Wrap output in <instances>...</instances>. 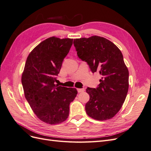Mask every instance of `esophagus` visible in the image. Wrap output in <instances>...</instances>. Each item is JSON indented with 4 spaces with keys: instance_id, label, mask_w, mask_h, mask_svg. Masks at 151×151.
Returning a JSON list of instances; mask_svg holds the SVG:
<instances>
[{
    "instance_id": "34e87169",
    "label": "esophagus",
    "mask_w": 151,
    "mask_h": 151,
    "mask_svg": "<svg viewBox=\"0 0 151 151\" xmlns=\"http://www.w3.org/2000/svg\"><path fill=\"white\" fill-rule=\"evenodd\" d=\"M85 91V89L84 88H82V89H77V91H78V93H83L84 92V91Z\"/></svg>"
}]
</instances>
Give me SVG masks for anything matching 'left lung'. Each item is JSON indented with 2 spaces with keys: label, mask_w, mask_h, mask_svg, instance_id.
Instances as JSON below:
<instances>
[{
  "label": "left lung",
  "mask_w": 151,
  "mask_h": 151,
  "mask_svg": "<svg viewBox=\"0 0 151 151\" xmlns=\"http://www.w3.org/2000/svg\"><path fill=\"white\" fill-rule=\"evenodd\" d=\"M77 54L93 73L101 76L97 88H88L86 104L88 115L96 120L111 119L120 111L129 90V70L123 55L110 41L98 36L74 40Z\"/></svg>",
  "instance_id": "1"
}]
</instances>
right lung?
I'll list each match as a JSON object with an SVG mask.
<instances>
[{
  "instance_id": "add662e5",
  "label": "right lung",
  "mask_w": 151,
  "mask_h": 151,
  "mask_svg": "<svg viewBox=\"0 0 151 151\" xmlns=\"http://www.w3.org/2000/svg\"><path fill=\"white\" fill-rule=\"evenodd\" d=\"M73 39L48 38L29 54L21 82L25 98L40 120L58 124L69 115V105L76 97V88L55 84L63 59L72 45Z\"/></svg>"
}]
</instances>
